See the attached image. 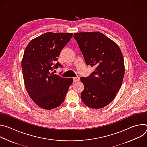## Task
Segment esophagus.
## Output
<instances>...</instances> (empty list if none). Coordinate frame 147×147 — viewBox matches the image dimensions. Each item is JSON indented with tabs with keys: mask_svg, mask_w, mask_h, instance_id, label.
Masks as SVG:
<instances>
[{
	"mask_svg": "<svg viewBox=\"0 0 147 147\" xmlns=\"http://www.w3.org/2000/svg\"><path fill=\"white\" fill-rule=\"evenodd\" d=\"M79 80H80V77H79L73 78V81L74 82H78Z\"/></svg>",
	"mask_w": 147,
	"mask_h": 147,
	"instance_id": "esophagus-1",
	"label": "esophagus"
}]
</instances>
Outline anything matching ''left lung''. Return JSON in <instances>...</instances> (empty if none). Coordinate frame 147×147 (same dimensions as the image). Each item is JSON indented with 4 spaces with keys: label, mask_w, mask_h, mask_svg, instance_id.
Here are the masks:
<instances>
[{
    "label": "left lung",
    "mask_w": 147,
    "mask_h": 147,
    "mask_svg": "<svg viewBox=\"0 0 147 147\" xmlns=\"http://www.w3.org/2000/svg\"><path fill=\"white\" fill-rule=\"evenodd\" d=\"M87 66L95 70L80 78L84 89L81 97L90 108L100 109L109 105L120 90L124 75V59L119 46L99 32L74 34Z\"/></svg>",
    "instance_id": "1"
}]
</instances>
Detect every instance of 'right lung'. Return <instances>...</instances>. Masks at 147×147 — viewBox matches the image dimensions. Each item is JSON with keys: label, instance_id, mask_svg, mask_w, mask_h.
<instances>
[{"label": "right lung", "instance_id": "1", "mask_svg": "<svg viewBox=\"0 0 147 147\" xmlns=\"http://www.w3.org/2000/svg\"><path fill=\"white\" fill-rule=\"evenodd\" d=\"M73 34L46 32L32 39L25 49L22 61L25 87L40 108L51 110L59 107L73 83L72 78L61 77L52 72L62 67L56 61Z\"/></svg>", "mask_w": 147, "mask_h": 147}]
</instances>
